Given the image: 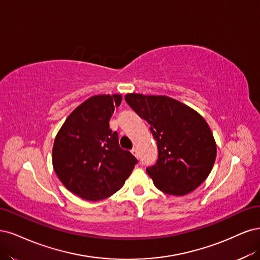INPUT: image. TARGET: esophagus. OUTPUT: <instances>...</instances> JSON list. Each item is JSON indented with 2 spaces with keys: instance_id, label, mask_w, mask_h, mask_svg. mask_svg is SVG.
<instances>
[{
  "instance_id": "1",
  "label": "esophagus",
  "mask_w": 260,
  "mask_h": 260,
  "mask_svg": "<svg viewBox=\"0 0 260 260\" xmlns=\"http://www.w3.org/2000/svg\"><path fill=\"white\" fill-rule=\"evenodd\" d=\"M132 153H133L134 155H135L136 157H138V151H137L136 148H133V149H132Z\"/></svg>"
}]
</instances>
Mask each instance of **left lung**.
Here are the masks:
<instances>
[{"instance_id": "8db88e82", "label": "left lung", "mask_w": 260, "mask_h": 260, "mask_svg": "<svg viewBox=\"0 0 260 260\" xmlns=\"http://www.w3.org/2000/svg\"><path fill=\"white\" fill-rule=\"evenodd\" d=\"M125 100L151 127L158 158L147 173L167 194L185 196L211 173L217 153L208 124L189 106L167 96L127 94Z\"/></svg>"}]
</instances>
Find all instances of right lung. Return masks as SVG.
I'll use <instances>...</instances> for the list:
<instances>
[{"mask_svg": "<svg viewBox=\"0 0 260 260\" xmlns=\"http://www.w3.org/2000/svg\"><path fill=\"white\" fill-rule=\"evenodd\" d=\"M122 95H96L77 107L57 133L53 167L62 185L87 201H99L120 190L137 158L119 145L110 129L114 107Z\"/></svg>", "mask_w": 260, "mask_h": 260, "instance_id": "right-lung-1", "label": "right lung"}]
</instances>
